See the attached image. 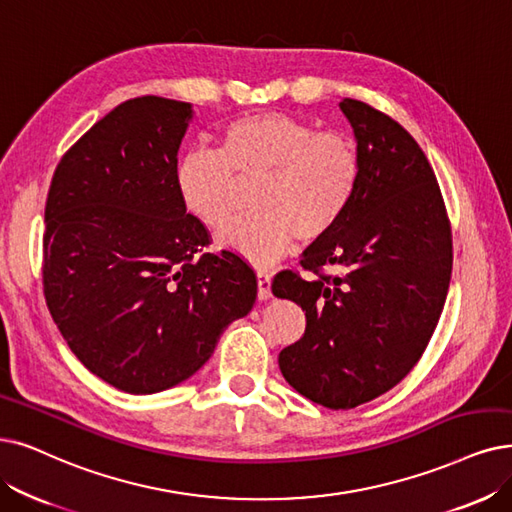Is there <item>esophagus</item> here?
I'll list each match as a JSON object with an SVG mask.
<instances>
[{
	"instance_id": "obj_1",
	"label": "esophagus",
	"mask_w": 512,
	"mask_h": 512,
	"mask_svg": "<svg viewBox=\"0 0 512 512\" xmlns=\"http://www.w3.org/2000/svg\"><path fill=\"white\" fill-rule=\"evenodd\" d=\"M256 279H258V300H269L273 296L271 294V275L264 271H258Z\"/></svg>"
}]
</instances>
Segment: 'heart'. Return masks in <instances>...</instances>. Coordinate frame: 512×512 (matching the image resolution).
Instances as JSON below:
<instances>
[{
  "instance_id": "obj_1",
  "label": "heart",
  "mask_w": 512,
  "mask_h": 512,
  "mask_svg": "<svg viewBox=\"0 0 512 512\" xmlns=\"http://www.w3.org/2000/svg\"><path fill=\"white\" fill-rule=\"evenodd\" d=\"M361 176L355 142L340 132H317L285 113L245 115L222 130L218 149L189 151L176 163L178 197L206 227L227 222L239 185L260 178L250 208L218 241L258 267L290 252L294 241L315 243L351 208Z\"/></svg>"
}]
</instances>
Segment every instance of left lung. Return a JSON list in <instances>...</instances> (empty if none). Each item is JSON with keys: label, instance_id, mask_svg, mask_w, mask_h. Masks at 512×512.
<instances>
[{"label": "left lung", "instance_id": "obj_1", "mask_svg": "<svg viewBox=\"0 0 512 512\" xmlns=\"http://www.w3.org/2000/svg\"><path fill=\"white\" fill-rule=\"evenodd\" d=\"M361 176L351 208L302 254V279L281 271L273 294L302 306L306 330L279 353L296 391L353 410L401 382L422 357L452 277V229L424 151L393 117L344 98ZM325 266L343 273L325 276Z\"/></svg>", "mask_w": 512, "mask_h": 512}]
</instances>
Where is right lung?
<instances>
[{
  "label": "right lung",
  "mask_w": 512,
  "mask_h": 512,
  "mask_svg": "<svg viewBox=\"0 0 512 512\" xmlns=\"http://www.w3.org/2000/svg\"><path fill=\"white\" fill-rule=\"evenodd\" d=\"M189 102H121L63 155L46 201L44 294L73 355L124 393L191 378L229 323L252 311L256 275L176 191Z\"/></svg>",
  "instance_id": "add662e5"
}]
</instances>
